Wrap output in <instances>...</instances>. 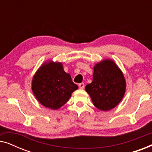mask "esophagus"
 <instances>
[{
    "label": "esophagus",
    "instance_id": "1",
    "mask_svg": "<svg viewBox=\"0 0 152 152\" xmlns=\"http://www.w3.org/2000/svg\"><path fill=\"white\" fill-rule=\"evenodd\" d=\"M79 88L80 89H83L84 88V83H80V84H79Z\"/></svg>",
    "mask_w": 152,
    "mask_h": 152
}]
</instances>
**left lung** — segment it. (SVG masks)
Instances as JSON below:
<instances>
[{
  "instance_id": "obj_1",
  "label": "left lung",
  "mask_w": 152,
  "mask_h": 152,
  "mask_svg": "<svg viewBox=\"0 0 152 152\" xmlns=\"http://www.w3.org/2000/svg\"><path fill=\"white\" fill-rule=\"evenodd\" d=\"M93 82L85 90L93 104L101 111L115 108L123 98L126 81L121 70L111 59H104L94 66Z\"/></svg>"
}]
</instances>
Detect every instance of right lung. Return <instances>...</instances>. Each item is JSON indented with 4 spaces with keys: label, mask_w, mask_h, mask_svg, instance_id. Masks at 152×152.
Here are the masks:
<instances>
[{
    "label": "right lung",
    "mask_w": 152,
    "mask_h": 152,
    "mask_svg": "<svg viewBox=\"0 0 152 152\" xmlns=\"http://www.w3.org/2000/svg\"><path fill=\"white\" fill-rule=\"evenodd\" d=\"M78 88L70 74L66 73L60 62H45L33 77L32 90L34 96L45 107L57 110L68 101Z\"/></svg>",
    "instance_id": "right-lung-1"
}]
</instances>
